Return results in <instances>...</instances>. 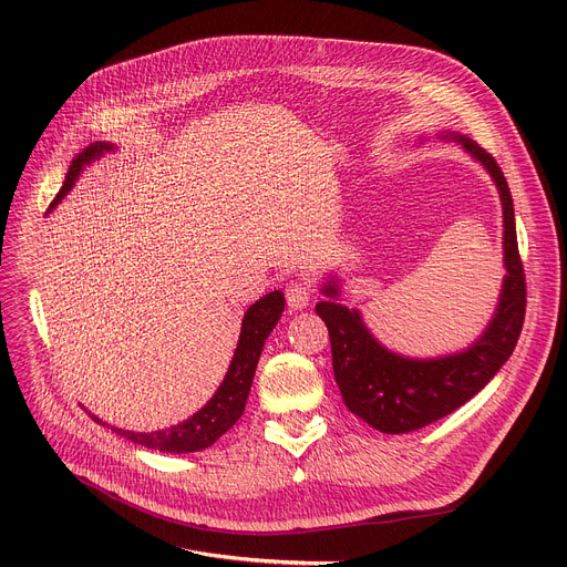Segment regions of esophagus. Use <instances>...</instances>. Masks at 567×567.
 Returning a JSON list of instances; mask_svg holds the SVG:
<instances>
[{"label":"esophagus","instance_id":"1","mask_svg":"<svg viewBox=\"0 0 567 567\" xmlns=\"http://www.w3.org/2000/svg\"><path fill=\"white\" fill-rule=\"evenodd\" d=\"M312 285L308 280H291L285 287V299L291 310H303L312 299Z\"/></svg>","mask_w":567,"mask_h":567}]
</instances>
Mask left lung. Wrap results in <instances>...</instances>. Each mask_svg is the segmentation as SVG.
I'll return each instance as SVG.
<instances>
[{
  "instance_id": "8db88e82",
  "label": "left lung",
  "mask_w": 567,
  "mask_h": 567,
  "mask_svg": "<svg viewBox=\"0 0 567 567\" xmlns=\"http://www.w3.org/2000/svg\"><path fill=\"white\" fill-rule=\"evenodd\" d=\"M460 142L494 176L503 202V250L505 276L498 310L478 342L466 351L436 361H411L383 349L363 326L359 312L333 301L317 303L331 338L333 372L342 400L351 413L385 434L421 430L443 415L453 413L511 359L519 340L526 315V276L517 248L515 208L508 182L481 144L464 135H445ZM326 296L338 289L326 285Z\"/></svg>"
}]
</instances>
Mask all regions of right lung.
<instances>
[{
	"instance_id": "right-lung-1",
	"label": "right lung",
	"mask_w": 567,
	"mask_h": 567,
	"mask_svg": "<svg viewBox=\"0 0 567 567\" xmlns=\"http://www.w3.org/2000/svg\"><path fill=\"white\" fill-rule=\"evenodd\" d=\"M107 148H112V146L105 142H96V144L84 148V152L71 163L66 182H64L62 190H59L56 197L52 199L50 208L62 202V197L73 188L82 165L92 163L96 156L107 152ZM282 310H285L282 291L266 293L264 299H259L257 303H252L248 308V312L244 317V326H241V338H238L231 365L220 383V389L193 415V419H188L182 425H174L169 430L152 432V434L126 432L118 427H112V430L116 434L126 436L133 443L144 445V449L161 451V453H197V451L208 449V445L216 443L238 419H241V413L248 402V393L252 385L259 353L264 349V340L268 338V333L274 331V326L278 323ZM94 421H99V419H94ZM99 423H103V421H99Z\"/></svg>"
}]
</instances>
